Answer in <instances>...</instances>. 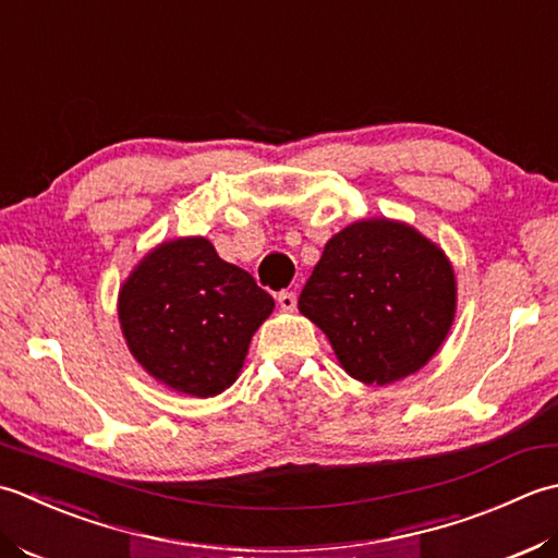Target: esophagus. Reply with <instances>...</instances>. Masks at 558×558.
I'll use <instances>...</instances> for the list:
<instances>
[{"label":"esophagus","mask_w":558,"mask_h":558,"mask_svg":"<svg viewBox=\"0 0 558 558\" xmlns=\"http://www.w3.org/2000/svg\"><path fill=\"white\" fill-rule=\"evenodd\" d=\"M277 303L281 305V311H295V303H299V301H295V293L293 291H281L279 295H277Z\"/></svg>","instance_id":"34e87169"}]
</instances>
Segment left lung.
Returning a JSON list of instances; mask_svg holds the SVG:
<instances>
[{"mask_svg":"<svg viewBox=\"0 0 558 558\" xmlns=\"http://www.w3.org/2000/svg\"><path fill=\"white\" fill-rule=\"evenodd\" d=\"M454 271L412 226L368 219L327 241L299 311L327 335L342 368L388 385L424 368L454 320Z\"/></svg>","mask_w":558,"mask_h":558,"instance_id":"1","label":"left lung"}]
</instances>
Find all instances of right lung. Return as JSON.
Listing matches in <instances>:
<instances>
[{
    "instance_id": "add662e5",
    "label": "right lung",
    "mask_w": 558,
    "mask_h": 558,
    "mask_svg": "<svg viewBox=\"0 0 558 558\" xmlns=\"http://www.w3.org/2000/svg\"><path fill=\"white\" fill-rule=\"evenodd\" d=\"M275 299L207 238L154 247L122 283L118 315L132 356L175 392L214 397L231 388Z\"/></svg>"
}]
</instances>
